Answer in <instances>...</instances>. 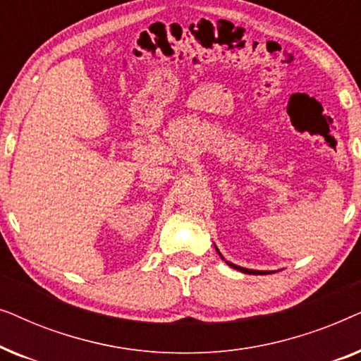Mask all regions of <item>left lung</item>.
Returning <instances> with one entry per match:
<instances>
[{"instance_id": "8db88e82", "label": "left lung", "mask_w": 361, "mask_h": 361, "mask_svg": "<svg viewBox=\"0 0 361 361\" xmlns=\"http://www.w3.org/2000/svg\"><path fill=\"white\" fill-rule=\"evenodd\" d=\"M215 250H216V253L220 255V258L224 259L226 264L231 266V268L236 269V271H241V273H245V274H269V273H273V271H258V269H248V268H241V266H236V264H233V263H230V261H226V259L224 258V255L220 253V251H219V248H216V246H215Z\"/></svg>"}]
</instances>
